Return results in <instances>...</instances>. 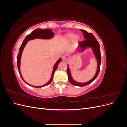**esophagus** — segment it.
<instances>
[{
	"instance_id": "esophagus-1",
	"label": "esophagus",
	"mask_w": 127,
	"mask_h": 127,
	"mask_svg": "<svg viewBox=\"0 0 127 127\" xmlns=\"http://www.w3.org/2000/svg\"><path fill=\"white\" fill-rule=\"evenodd\" d=\"M68 58H69V56H68V55H65L63 56V57H62V59H63V60L64 61H67L68 59Z\"/></svg>"
}]
</instances>
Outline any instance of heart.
Here are the masks:
<instances>
[{
	"instance_id": "obj_1",
	"label": "heart",
	"mask_w": 127,
	"mask_h": 127,
	"mask_svg": "<svg viewBox=\"0 0 127 127\" xmlns=\"http://www.w3.org/2000/svg\"><path fill=\"white\" fill-rule=\"evenodd\" d=\"M80 39H81V37L80 35H75V34L74 33H68L64 36V40L67 42H70L74 39L75 42H77Z\"/></svg>"
}]
</instances>
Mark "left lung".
Instances as JSON below:
<instances>
[{
	"label": "left lung",
	"mask_w": 127,
	"mask_h": 127,
	"mask_svg": "<svg viewBox=\"0 0 127 127\" xmlns=\"http://www.w3.org/2000/svg\"><path fill=\"white\" fill-rule=\"evenodd\" d=\"M80 31L83 33V35L84 39L86 40L84 42H80L79 43V46H78V50L80 52H82L87 48H91L93 50V53L96 57V58L97 59V70L96 72V74L94 77L91 79L89 81L86 82V83H78L76 81L73 79L71 75L70 70L69 67H67V74L68 76V79L70 83L72 84V85L77 86H84L88 85L90 83H91L98 76L99 69H100V66L101 63V51H100V46H99V44L97 41V40L95 39V36L93 35V34L92 33H88L87 31L83 30H80ZM69 67V65H68Z\"/></svg>",
	"instance_id": "left-lung-1"
}]
</instances>
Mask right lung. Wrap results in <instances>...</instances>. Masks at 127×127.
Returning a JSON list of instances; mask_svg holds the SVG:
<instances>
[{"instance_id":"obj_1","label":"right lung","mask_w":127,"mask_h":127,"mask_svg":"<svg viewBox=\"0 0 127 127\" xmlns=\"http://www.w3.org/2000/svg\"><path fill=\"white\" fill-rule=\"evenodd\" d=\"M55 35V33L54 32H53L52 31L51 29H46V30H42L41 29H37L36 30H35L34 31L31 33L29 35H27L25 38L23 42V43H22V45H21L20 48V51H19V53L18 54L17 56V67H18V70L19 73H20V75L22 79L23 80V81L26 83L28 84V85H30V86H31L34 87H36V88H39V87H43L44 86H47L48 85H49L51 83V82L52 81L53 78V75H54V73L55 72V71L57 70V69L58 68V64H59L61 62V58H60L58 60L57 62L56 63V64H55L54 66H53V71L52 72V75H51V78L50 79V80H49V82L48 83H47L46 84H45L44 85H42V86H32L31 85H30V84L27 83L24 79L23 78V77L22 76L21 74V72L20 71V66H21V57H22V52L23 51V50L24 49L25 46L26 45V44L28 43L29 41L30 40H32L33 39H52V38Z\"/></svg>"}]
</instances>
